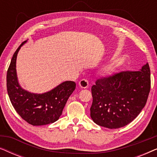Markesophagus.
Listing matches in <instances>:
<instances>
[{
	"mask_svg": "<svg viewBox=\"0 0 157 157\" xmlns=\"http://www.w3.org/2000/svg\"><path fill=\"white\" fill-rule=\"evenodd\" d=\"M79 86L82 89H86V88L89 86V81H88L86 79H82L79 81Z\"/></svg>",
	"mask_w": 157,
	"mask_h": 157,
	"instance_id": "1",
	"label": "esophagus"
}]
</instances>
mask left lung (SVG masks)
Returning a JSON list of instances; mask_svg holds the SVG:
<instances>
[{"instance_id": "8db88e82", "label": "left lung", "mask_w": 157, "mask_h": 157, "mask_svg": "<svg viewBox=\"0 0 157 157\" xmlns=\"http://www.w3.org/2000/svg\"><path fill=\"white\" fill-rule=\"evenodd\" d=\"M150 87L151 74L148 63L138 71H122L98 79L91 87L92 120L109 128L125 126L145 106Z\"/></svg>"}]
</instances>
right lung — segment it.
Returning <instances> with one entry per match:
<instances>
[{"mask_svg":"<svg viewBox=\"0 0 157 157\" xmlns=\"http://www.w3.org/2000/svg\"><path fill=\"white\" fill-rule=\"evenodd\" d=\"M23 41L13 56L7 71V91L10 101L23 120L33 126L53 123L59 119L68 98L76 89L74 81H66L51 91L34 94L23 89L19 84L16 73L17 55Z\"/></svg>","mask_w":157,"mask_h":157,"instance_id":"right-lung-1","label":"right lung"}]
</instances>
